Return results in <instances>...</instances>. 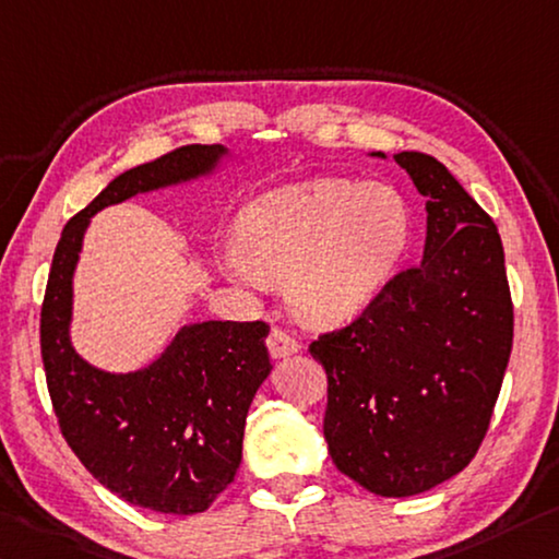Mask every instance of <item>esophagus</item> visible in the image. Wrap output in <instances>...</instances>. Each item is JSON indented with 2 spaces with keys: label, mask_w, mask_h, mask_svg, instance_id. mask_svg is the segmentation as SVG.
Segmentation results:
<instances>
[{
  "label": "esophagus",
  "mask_w": 559,
  "mask_h": 559,
  "mask_svg": "<svg viewBox=\"0 0 559 559\" xmlns=\"http://www.w3.org/2000/svg\"><path fill=\"white\" fill-rule=\"evenodd\" d=\"M298 350H300V345H298L294 335L286 333V331H278V328H273L271 335H269V353L273 358H288Z\"/></svg>",
  "instance_id": "1"
}]
</instances>
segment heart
Segmentation results:
<instances>
[{"mask_svg":"<svg viewBox=\"0 0 559 559\" xmlns=\"http://www.w3.org/2000/svg\"><path fill=\"white\" fill-rule=\"evenodd\" d=\"M411 238L413 209L401 191L325 176L248 203L224 269L248 288L286 278L298 321L333 328L376 304Z\"/></svg>","mask_w":559,"mask_h":559,"instance_id":"1","label":"heart"}]
</instances>
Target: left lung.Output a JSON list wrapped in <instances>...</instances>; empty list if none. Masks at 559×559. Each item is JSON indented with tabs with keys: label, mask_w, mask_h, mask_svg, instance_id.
<instances>
[{
	"label": "left lung",
	"mask_w": 559,
	"mask_h": 559,
	"mask_svg": "<svg viewBox=\"0 0 559 559\" xmlns=\"http://www.w3.org/2000/svg\"><path fill=\"white\" fill-rule=\"evenodd\" d=\"M393 158L425 197L423 261L350 325L313 341L311 356L328 373L335 467L383 498H411L480 448L512 350V300L492 218L438 158Z\"/></svg>",
	"instance_id": "obj_1"
}]
</instances>
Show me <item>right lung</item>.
<instances>
[{
  "label": "right lung",
  "mask_w": 559,
  "mask_h": 559,
  "mask_svg": "<svg viewBox=\"0 0 559 559\" xmlns=\"http://www.w3.org/2000/svg\"><path fill=\"white\" fill-rule=\"evenodd\" d=\"M226 156L221 144H193L117 176L61 231L41 306V360L61 436L104 487L166 515H197L234 483L248 407L271 373V328L189 323L148 366L109 373L74 350V271L94 214L214 176Z\"/></svg>",
  "instance_id": "right-lung-1"
}]
</instances>
